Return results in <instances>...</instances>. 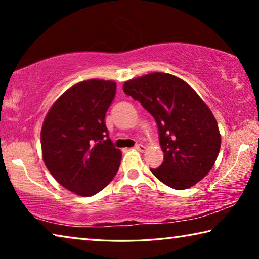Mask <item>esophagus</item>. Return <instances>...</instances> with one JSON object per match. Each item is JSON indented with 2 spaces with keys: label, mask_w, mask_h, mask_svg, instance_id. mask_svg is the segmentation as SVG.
Returning <instances> with one entry per match:
<instances>
[{
  "label": "esophagus",
  "mask_w": 259,
  "mask_h": 259,
  "mask_svg": "<svg viewBox=\"0 0 259 259\" xmlns=\"http://www.w3.org/2000/svg\"><path fill=\"white\" fill-rule=\"evenodd\" d=\"M135 148H136V150H138V151L142 152V151L145 150V146H144L143 144H136V145H135Z\"/></svg>",
  "instance_id": "1"
}]
</instances>
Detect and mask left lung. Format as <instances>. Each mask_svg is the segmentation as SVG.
<instances>
[{
  "label": "left lung",
  "mask_w": 259,
  "mask_h": 259,
  "mask_svg": "<svg viewBox=\"0 0 259 259\" xmlns=\"http://www.w3.org/2000/svg\"><path fill=\"white\" fill-rule=\"evenodd\" d=\"M123 91L154 117L163 162L152 174L166 186L186 190L211 170L221 150L217 121L181 78L152 73L124 83Z\"/></svg>",
  "instance_id": "8db88e82"
}]
</instances>
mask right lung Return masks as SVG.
Here are the masks:
<instances>
[{"label":"right lung","instance_id":"1","mask_svg":"<svg viewBox=\"0 0 259 259\" xmlns=\"http://www.w3.org/2000/svg\"><path fill=\"white\" fill-rule=\"evenodd\" d=\"M115 93V82H80L61 95L46 116L43 161L56 181L77 195L97 194L119 170L122 153L105 124Z\"/></svg>","mask_w":259,"mask_h":259}]
</instances>
